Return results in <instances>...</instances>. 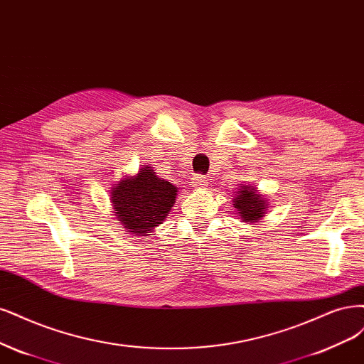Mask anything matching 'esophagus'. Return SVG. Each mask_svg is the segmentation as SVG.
<instances>
[{
    "label": "esophagus",
    "instance_id": "obj_1",
    "mask_svg": "<svg viewBox=\"0 0 364 364\" xmlns=\"http://www.w3.org/2000/svg\"><path fill=\"white\" fill-rule=\"evenodd\" d=\"M193 185L196 188H198V190H202V188H206V185H208V178L203 176V174H200V176H196L193 179Z\"/></svg>",
    "mask_w": 364,
    "mask_h": 364
}]
</instances>
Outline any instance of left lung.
I'll return each instance as SVG.
<instances>
[{
  "label": "left lung",
  "instance_id": "left-lung-1",
  "mask_svg": "<svg viewBox=\"0 0 364 364\" xmlns=\"http://www.w3.org/2000/svg\"><path fill=\"white\" fill-rule=\"evenodd\" d=\"M268 200L259 194L255 186L242 185L236 188L233 196V208L237 210V217H241L244 223H256L267 214Z\"/></svg>",
  "mask_w": 364,
  "mask_h": 364
}]
</instances>
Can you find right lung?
Segmentation results:
<instances>
[{
  "label": "right lung",
  "instance_id": "1",
  "mask_svg": "<svg viewBox=\"0 0 364 364\" xmlns=\"http://www.w3.org/2000/svg\"><path fill=\"white\" fill-rule=\"evenodd\" d=\"M112 210L117 221L134 236H147L162 224L174 205L178 186L156 176L152 167H143L111 188Z\"/></svg>",
  "mask_w": 364,
  "mask_h": 364
}]
</instances>
